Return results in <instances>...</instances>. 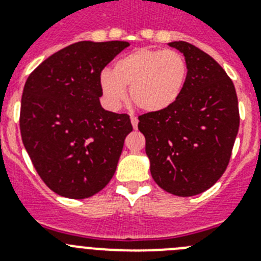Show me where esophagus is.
I'll return each instance as SVG.
<instances>
[{
  "mask_svg": "<svg viewBox=\"0 0 261 261\" xmlns=\"http://www.w3.org/2000/svg\"><path fill=\"white\" fill-rule=\"evenodd\" d=\"M130 123H132L133 128L137 129V126H138V119H137V117H136V116L130 117Z\"/></svg>",
  "mask_w": 261,
  "mask_h": 261,
  "instance_id": "1",
  "label": "esophagus"
}]
</instances>
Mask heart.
<instances>
[{"instance_id": "1", "label": "heart", "mask_w": 261, "mask_h": 261, "mask_svg": "<svg viewBox=\"0 0 261 261\" xmlns=\"http://www.w3.org/2000/svg\"><path fill=\"white\" fill-rule=\"evenodd\" d=\"M187 75L188 65L180 52L140 48L116 60L111 71H102L100 89L111 108L119 107L129 87V98L136 107L158 112L176 102Z\"/></svg>"}]
</instances>
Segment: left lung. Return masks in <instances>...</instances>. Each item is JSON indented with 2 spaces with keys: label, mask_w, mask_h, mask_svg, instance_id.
I'll use <instances>...</instances> for the list:
<instances>
[{
  "label": "left lung",
  "mask_w": 261,
  "mask_h": 261,
  "mask_svg": "<svg viewBox=\"0 0 261 261\" xmlns=\"http://www.w3.org/2000/svg\"><path fill=\"white\" fill-rule=\"evenodd\" d=\"M188 65L176 102L138 116L154 181L166 192L188 197L209 190L230 162L239 129L234 84L222 66L187 41H172Z\"/></svg>",
  "instance_id": "obj_1"
}]
</instances>
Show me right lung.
Returning <instances> with one entry per match:
<instances>
[{
    "label": "right lung",
    "mask_w": 261,
    "mask_h": 261,
    "mask_svg": "<svg viewBox=\"0 0 261 261\" xmlns=\"http://www.w3.org/2000/svg\"><path fill=\"white\" fill-rule=\"evenodd\" d=\"M126 41H78L29 75L20 103V136L41 180L55 193L86 199L112 179L129 115L102 108V70Z\"/></svg>",
    "instance_id": "1"
}]
</instances>
